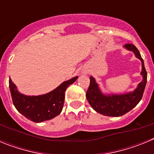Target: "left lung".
Here are the masks:
<instances>
[{
  "mask_svg": "<svg viewBox=\"0 0 154 154\" xmlns=\"http://www.w3.org/2000/svg\"><path fill=\"white\" fill-rule=\"evenodd\" d=\"M123 47L126 50L133 51L135 56L141 61L140 74L143 80L133 92L123 94H104L95 78L90 76V85L86 92L87 100L96 112L107 116H121L133 109L142 99L146 84L147 73L140 51L134 45L126 44Z\"/></svg>",
  "mask_w": 154,
  "mask_h": 154,
  "instance_id": "left-lung-1",
  "label": "left lung"
}]
</instances>
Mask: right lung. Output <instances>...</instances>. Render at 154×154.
I'll return each mask as SVG.
<instances>
[{
    "instance_id": "obj_1",
    "label": "right lung",
    "mask_w": 154,
    "mask_h": 154,
    "mask_svg": "<svg viewBox=\"0 0 154 154\" xmlns=\"http://www.w3.org/2000/svg\"><path fill=\"white\" fill-rule=\"evenodd\" d=\"M78 78V76H75L63 82L54 90L39 96H26L21 93L10 79L9 88L12 101L17 111L29 120L35 123L49 120L61 113L64 106L65 90Z\"/></svg>"
}]
</instances>
